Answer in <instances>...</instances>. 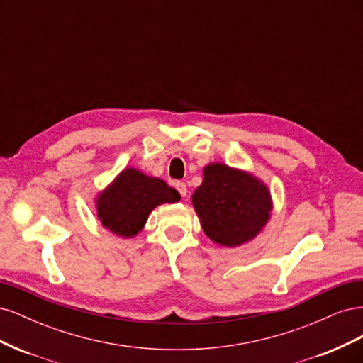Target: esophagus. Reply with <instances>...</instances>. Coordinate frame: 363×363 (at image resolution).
<instances>
[{
    "label": "esophagus",
    "instance_id": "obj_1",
    "mask_svg": "<svg viewBox=\"0 0 363 363\" xmlns=\"http://www.w3.org/2000/svg\"><path fill=\"white\" fill-rule=\"evenodd\" d=\"M175 189H177L180 192L182 196H186V194H188V188H186V184L183 182H177L175 183Z\"/></svg>",
    "mask_w": 363,
    "mask_h": 363
}]
</instances>
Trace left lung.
<instances>
[{
	"mask_svg": "<svg viewBox=\"0 0 363 363\" xmlns=\"http://www.w3.org/2000/svg\"><path fill=\"white\" fill-rule=\"evenodd\" d=\"M192 204L204 233L215 244L239 247L255 239L271 218L268 186L248 171L225 163H208Z\"/></svg>",
	"mask_w": 363,
	"mask_h": 363,
	"instance_id": "1",
	"label": "left lung"
}]
</instances>
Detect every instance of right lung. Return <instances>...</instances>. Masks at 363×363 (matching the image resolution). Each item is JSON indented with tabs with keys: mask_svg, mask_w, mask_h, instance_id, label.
Segmentation results:
<instances>
[{
	"mask_svg": "<svg viewBox=\"0 0 363 363\" xmlns=\"http://www.w3.org/2000/svg\"><path fill=\"white\" fill-rule=\"evenodd\" d=\"M180 194L162 179L150 177L136 168H125L95 200L96 216L103 227L123 238L142 232L152 208L180 201Z\"/></svg>",
	"mask_w": 363,
	"mask_h": 363,
	"instance_id": "obj_1",
	"label": "right lung"
}]
</instances>
